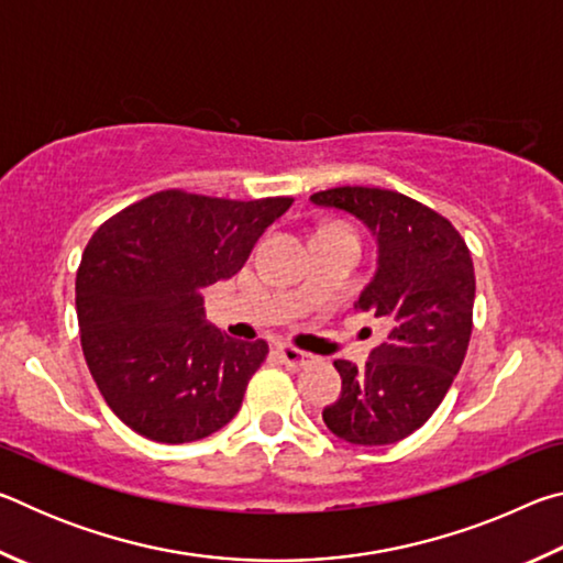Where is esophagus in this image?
I'll return each mask as SVG.
<instances>
[{
    "label": "esophagus",
    "instance_id": "obj_1",
    "mask_svg": "<svg viewBox=\"0 0 563 563\" xmlns=\"http://www.w3.org/2000/svg\"><path fill=\"white\" fill-rule=\"evenodd\" d=\"M275 352H278L285 365L292 367V369L308 367V365H312V362L318 360L316 355H310V352H302V350H298V347H290L288 342H280V345L275 347Z\"/></svg>",
    "mask_w": 563,
    "mask_h": 563
}]
</instances>
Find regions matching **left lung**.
<instances>
[{"instance_id":"obj_1","label":"left lung","mask_w":563,"mask_h":563,"mask_svg":"<svg viewBox=\"0 0 563 563\" xmlns=\"http://www.w3.org/2000/svg\"><path fill=\"white\" fill-rule=\"evenodd\" d=\"M310 201L360 218L377 238L375 278L355 308L387 328L365 367L335 360L342 393L322 419L350 444L399 442L440 407L470 347V247L444 216L397 190L340 186Z\"/></svg>"}]
</instances>
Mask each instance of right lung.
Returning <instances> with one entry per match:
<instances>
[{"label":"right lung","instance_id":"obj_1","mask_svg":"<svg viewBox=\"0 0 563 563\" xmlns=\"http://www.w3.org/2000/svg\"><path fill=\"white\" fill-rule=\"evenodd\" d=\"M292 198L231 201L170 188L111 216L76 273L81 350L111 412L154 442L225 427L268 355L206 322L201 290L243 268Z\"/></svg>","mask_w":563,"mask_h":563}]
</instances>
